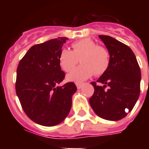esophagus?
Returning a JSON list of instances; mask_svg holds the SVG:
<instances>
[{
	"instance_id": "1",
	"label": "esophagus",
	"mask_w": 149,
	"mask_h": 149,
	"mask_svg": "<svg viewBox=\"0 0 149 149\" xmlns=\"http://www.w3.org/2000/svg\"><path fill=\"white\" fill-rule=\"evenodd\" d=\"M76 86H77V89H80L82 87V86H83V84H79V83H77V84H76Z\"/></svg>"
}]
</instances>
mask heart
<instances>
[{
  "label": "heart",
  "instance_id": "1",
  "mask_svg": "<svg viewBox=\"0 0 149 149\" xmlns=\"http://www.w3.org/2000/svg\"><path fill=\"white\" fill-rule=\"evenodd\" d=\"M72 50L63 49L58 54V63L65 72L77 65L79 58L81 65L67 75V80L75 83L89 79L93 74L100 76L108 70L111 56L106 48L97 45L91 38H84L72 44Z\"/></svg>",
  "mask_w": 149,
  "mask_h": 149
}]
</instances>
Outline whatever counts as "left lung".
<instances>
[{
	"label": "left lung",
	"mask_w": 149,
	"mask_h": 149,
	"mask_svg": "<svg viewBox=\"0 0 149 149\" xmlns=\"http://www.w3.org/2000/svg\"><path fill=\"white\" fill-rule=\"evenodd\" d=\"M111 56L108 70L91 84L94 93L90 98L93 111L101 118L118 120L131 112L140 94L141 70L134 52L124 43L108 36H99ZM109 86L107 90L105 87Z\"/></svg>",
	"instance_id": "left-lung-1"
}]
</instances>
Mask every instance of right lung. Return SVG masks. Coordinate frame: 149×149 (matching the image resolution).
<instances>
[{
  "mask_svg": "<svg viewBox=\"0 0 149 149\" xmlns=\"http://www.w3.org/2000/svg\"><path fill=\"white\" fill-rule=\"evenodd\" d=\"M67 39L58 37L31 46L17 65L15 90L22 109L43 126L57 125L67 117L77 91L73 82L56 86L65 78L58 54Z\"/></svg>",
  "mask_w": 149,
  "mask_h": 149,
  "instance_id": "obj_1",
  "label": "right lung"
}]
</instances>
